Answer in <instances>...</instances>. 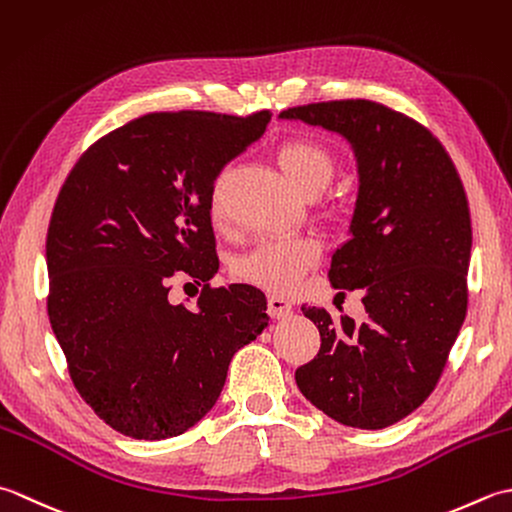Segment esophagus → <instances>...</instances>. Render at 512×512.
<instances>
[{"label": "esophagus", "instance_id": "34e87169", "mask_svg": "<svg viewBox=\"0 0 512 512\" xmlns=\"http://www.w3.org/2000/svg\"><path fill=\"white\" fill-rule=\"evenodd\" d=\"M267 307H269V316L274 320H283V318H289L291 316V302L283 296H269L267 300Z\"/></svg>", "mask_w": 512, "mask_h": 512}]
</instances>
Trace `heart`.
<instances>
[{
	"label": "heart",
	"instance_id": "b5f03b06",
	"mask_svg": "<svg viewBox=\"0 0 512 512\" xmlns=\"http://www.w3.org/2000/svg\"><path fill=\"white\" fill-rule=\"evenodd\" d=\"M276 161L285 179L305 198L318 196L333 179L336 165L325 145L311 139H291L276 150ZM325 221L336 223L342 218L340 205L325 201L320 205ZM210 216L216 225L223 223L221 183H214L210 194ZM320 263V245L307 236L280 238L256 245L236 260L234 274L243 283L274 294H289L298 287L302 276Z\"/></svg>",
	"mask_w": 512,
	"mask_h": 512
}]
</instances>
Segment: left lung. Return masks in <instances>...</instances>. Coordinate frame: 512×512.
<instances>
[{
    "mask_svg": "<svg viewBox=\"0 0 512 512\" xmlns=\"http://www.w3.org/2000/svg\"><path fill=\"white\" fill-rule=\"evenodd\" d=\"M280 119L342 134L360 174L351 241L333 254L329 280L340 294L362 289L367 320L333 322L302 305L320 351L296 384L331 420L384 429L429 398L466 318L473 232L462 179L422 123L382 103H309Z\"/></svg>",
    "mask_w": 512,
    "mask_h": 512,
    "instance_id": "1",
    "label": "left lung"
}]
</instances>
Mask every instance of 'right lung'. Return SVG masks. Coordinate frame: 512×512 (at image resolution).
I'll return each mask as SVG.
<instances>
[{
  "label": "right lung",
  "instance_id": "right-lung-1",
  "mask_svg": "<svg viewBox=\"0 0 512 512\" xmlns=\"http://www.w3.org/2000/svg\"><path fill=\"white\" fill-rule=\"evenodd\" d=\"M269 119L143 114L92 143L61 185L46 238L48 316L72 384L114 431L185 433L216 404L234 353L267 327L263 291L210 285V194ZM176 270L204 285L194 308L167 300Z\"/></svg>",
  "mask_w": 512,
  "mask_h": 512
}]
</instances>
